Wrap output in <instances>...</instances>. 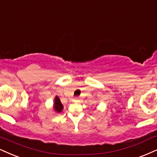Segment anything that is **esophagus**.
Masks as SVG:
<instances>
[{"instance_id":"1","label":"esophagus","mask_w":157,"mask_h":157,"mask_svg":"<svg viewBox=\"0 0 157 157\" xmlns=\"http://www.w3.org/2000/svg\"><path fill=\"white\" fill-rule=\"evenodd\" d=\"M72 101L73 102H79V99L78 98H73V99L72 100Z\"/></svg>"}]
</instances>
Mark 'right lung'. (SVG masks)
I'll return each mask as SVG.
<instances>
[{"label":"right lung","mask_w":157,"mask_h":157,"mask_svg":"<svg viewBox=\"0 0 157 157\" xmlns=\"http://www.w3.org/2000/svg\"><path fill=\"white\" fill-rule=\"evenodd\" d=\"M54 109L56 111L57 113H60L62 110L63 109V104L61 103L60 100L58 98L57 96L55 97V102H54Z\"/></svg>","instance_id":"right-lung-1"}]
</instances>
